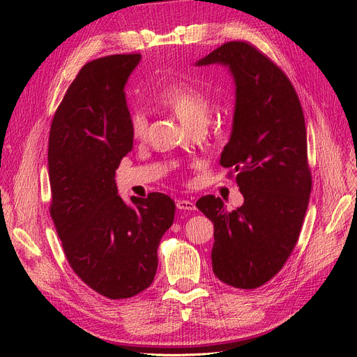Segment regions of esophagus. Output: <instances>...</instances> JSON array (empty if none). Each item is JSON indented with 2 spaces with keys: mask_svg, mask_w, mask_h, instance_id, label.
Masks as SVG:
<instances>
[{
  "mask_svg": "<svg viewBox=\"0 0 357 357\" xmlns=\"http://www.w3.org/2000/svg\"><path fill=\"white\" fill-rule=\"evenodd\" d=\"M176 207L181 210V212H191V210H195V204L190 200H178Z\"/></svg>",
  "mask_w": 357,
  "mask_h": 357,
  "instance_id": "1",
  "label": "esophagus"
}]
</instances>
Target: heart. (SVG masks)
<instances>
[{"label":"heart","instance_id":"1","mask_svg":"<svg viewBox=\"0 0 357 357\" xmlns=\"http://www.w3.org/2000/svg\"><path fill=\"white\" fill-rule=\"evenodd\" d=\"M160 101L176 114L183 125H190L199 119H207L210 113V102L203 92L194 85L185 82H176L167 85ZM147 130V117L144 112L137 110L130 116V134L134 138L141 139Z\"/></svg>","mask_w":357,"mask_h":357}]
</instances>
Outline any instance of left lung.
<instances>
[{
  "instance_id": "left-lung-1",
  "label": "left lung",
  "mask_w": 357,
  "mask_h": 357,
  "mask_svg": "<svg viewBox=\"0 0 357 357\" xmlns=\"http://www.w3.org/2000/svg\"><path fill=\"white\" fill-rule=\"evenodd\" d=\"M220 64L232 76L235 107L220 166L236 174L244 203L228 212L204 195L199 210L213 222L212 266L231 287L252 289L281 271L298 240L312 176L305 116L289 79L253 45L223 44L195 66Z\"/></svg>"
}]
</instances>
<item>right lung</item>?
<instances>
[{
	"instance_id": "add662e5",
	"label": "right lung",
	"mask_w": 357,
	"mask_h": 357,
	"mask_svg": "<svg viewBox=\"0 0 357 357\" xmlns=\"http://www.w3.org/2000/svg\"><path fill=\"white\" fill-rule=\"evenodd\" d=\"M141 54L86 63L60 102L48 141L51 218L72 269L98 294L129 298L149 288L175 203L117 194L116 169L134 147L125 85Z\"/></svg>"
}]
</instances>
